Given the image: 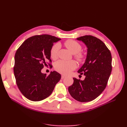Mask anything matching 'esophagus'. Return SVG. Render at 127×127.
<instances>
[{
	"label": "esophagus",
	"mask_w": 127,
	"mask_h": 127,
	"mask_svg": "<svg viewBox=\"0 0 127 127\" xmlns=\"http://www.w3.org/2000/svg\"><path fill=\"white\" fill-rule=\"evenodd\" d=\"M66 77V76L62 75H61V79H64V78L65 77Z\"/></svg>",
	"instance_id": "34e87169"
}]
</instances>
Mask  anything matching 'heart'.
<instances>
[{"mask_svg": "<svg viewBox=\"0 0 127 127\" xmlns=\"http://www.w3.org/2000/svg\"><path fill=\"white\" fill-rule=\"evenodd\" d=\"M65 47L72 54L75 55V58L78 61L81 62L84 59V56L83 53L79 52L82 49V46L77 42L72 40L66 41L64 43ZM60 45L57 43L53 45L50 50V57L53 60L58 57ZM76 67V64L74 61H63L59 60L55 64V69L56 71L63 74L67 75L72 70H74Z\"/></svg>", "mask_w": 127, "mask_h": 127, "instance_id": "heart-1", "label": "heart"}]
</instances>
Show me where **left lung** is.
<instances>
[{
    "label": "left lung",
    "instance_id": "obj_1",
    "mask_svg": "<svg viewBox=\"0 0 127 127\" xmlns=\"http://www.w3.org/2000/svg\"><path fill=\"white\" fill-rule=\"evenodd\" d=\"M76 39L87 48L85 63L78 70L85 78L83 80L73 78L74 83L68 91L76 100L90 102L97 98L106 86L112 71V56L105 44L97 37L85 35Z\"/></svg>",
    "mask_w": 127,
    "mask_h": 127
}]
</instances>
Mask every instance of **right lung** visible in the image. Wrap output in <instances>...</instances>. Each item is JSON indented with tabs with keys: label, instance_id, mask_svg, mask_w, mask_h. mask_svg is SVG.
Here are the masks:
<instances>
[{
	"label": "right lung",
	"instance_id": "obj_1",
	"mask_svg": "<svg viewBox=\"0 0 127 127\" xmlns=\"http://www.w3.org/2000/svg\"><path fill=\"white\" fill-rule=\"evenodd\" d=\"M60 40L47 34L35 35L26 40L17 50L14 76L22 94L31 101L47 98L61 79V75L56 71H51L49 76L41 72L47 61L51 62L50 50L53 43Z\"/></svg>",
	"mask_w": 127,
	"mask_h": 127
}]
</instances>
